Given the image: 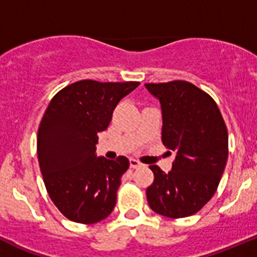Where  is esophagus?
<instances>
[{
  "instance_id": "esophagus-1",
  "label": "esophagus",
  "mask_w": 257,
  "mask_h": 257,
  "mask_svg": "<svg viewBox=\"0 0 257 257\" xmlns=\"http://www.w3.org/2000/svg\"><path fill=\"white\" fill-rule=\"evenodd\" d=\"M130 166H131L132 168H139V167H141V163H140L137 160L131 158V160H130Z\"/></svg>"
}]
</instances>
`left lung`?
I'll use <instances>...</instances> for the list:
<instances>
[{"instance_id": "8db88e82", "label": "left lung", "mask_w": 257, "mask_h": 257, "mask_svg": "<svg viewBox=\"0 0 257 257\" xmlns=\"http://www.w3.org/2000/svg\"><path fill=\"white\" fill-rule=\"evenodd\" d=\"M160 100L162 142L176 151L172 169L165 173L150 166L155 181L147 202L168 218L193 215L211 199L227 160V130L218 105L193 84L183 80L145 84Z\"/></svg>"}]
</instances>
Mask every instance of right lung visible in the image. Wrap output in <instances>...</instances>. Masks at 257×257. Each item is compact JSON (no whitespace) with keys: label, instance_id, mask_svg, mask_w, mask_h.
Masks as SVG:
<instances>
[{"label":"right lung","instance_id":"obj_1","mask_svg":"<svg viewBox=\"0 0 257 257\" xmlns=\"http://www.w3.org/2000/svg\"><path fill=\"white\" fill-rule=\"evenodd\" d=\"M140 83L80 80L49 102L37 137L39 167L50 199L71 221L94 224L109 216L130 161L96 156L97 134L112 111Z\"/></svg>","mask_w":257,"mask_h":257}]
</instances>
